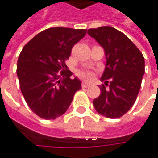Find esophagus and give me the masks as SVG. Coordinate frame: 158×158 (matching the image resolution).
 I'll return each instance as SVG.
<instances>
[{"label": "esophagus", "instance_id": "obj_1", "mask_svg": "<svg viewBox=\"0 0 158 158\" xmlns=\"http://www.w3.org/2000/svg\"><path fill=\"white\" fill-rule=\"evenodd\" d=\"M89 85H90V84H88V83L86 82H83L82 84H81V87H82V88H87V87H89Z\"/></svg>", "mask_w": 158, "mask_h": 158}]
</instances>
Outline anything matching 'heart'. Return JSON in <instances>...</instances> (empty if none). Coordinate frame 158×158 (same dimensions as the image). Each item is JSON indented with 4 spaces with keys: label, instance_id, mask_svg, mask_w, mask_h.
<instances>
[{
    "label": "heart",
    "instance_id": "b5f03b06",
    "mask_svg": "<svg viewBox=\"0 0 158 158\" xmlns=\"http://www.w3.org/2000/svg\"><path fill=\"white\" fill-rule=\"evenodd\" d=\"M77 74L79 76V78L85 79V80H90L92 79L94 73L92 71L90 70H87V69H84V70H79L77 73Z\"/></svg>",
    "mask_w": 158,
    "mask_h": 158
}]
</instances>
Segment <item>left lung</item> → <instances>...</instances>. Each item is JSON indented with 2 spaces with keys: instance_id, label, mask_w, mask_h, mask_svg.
I'll use <instances>...</instances> for the list:
<instances>
[{
  "instance_id": "left-lung-1",
  "label": "left lung",
  "mask_w": 158,
  "mask_h": 158,
  "mask_svg": "<svg viewBox=\"0 0 158 158\" xmlns=\"http://www.w3.org/2000/svg\"><path fill=\"white\" fill-rule=\"evenodd\" d=\"M87 33L104 48L106 58L101 78L105 85L99 86L101 95L93 105L101 115L118 118L135 102L145 73L144 56L124 34L113 27L89 29Z\"/></svg>"
}]
</instances>
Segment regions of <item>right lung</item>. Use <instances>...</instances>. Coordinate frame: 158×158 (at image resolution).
<instances>
[{
	"instance_id": "1",
	"label": "right lung",
	"mask_w": 158,
	"mask_h": 158,
	"mask_svg": "<svg viewBox=\"0 0 158 158\" xmlns=\"http://www.w3.org/2000/svg\"><path fill=\"white\" fill-rule=\"evenodd\" d=\"M87 29L56 27L45 29L26 44L18 60L17 74L29 108L41 118L56 119L66 113L81 89L65 62Z\"/></svg>"
}]
</instances>
